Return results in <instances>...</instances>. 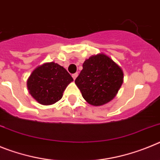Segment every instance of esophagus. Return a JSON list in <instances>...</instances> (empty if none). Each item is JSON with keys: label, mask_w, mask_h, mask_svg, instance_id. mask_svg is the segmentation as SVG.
Segmentation results:
<instances>
[{"label": "esophagus", "mask_w": 160, "mask_h": 160, "mask_svg": "<svg viewBox=\"0 0 160 160\" xmlns=\"http://www.w3.org/2000/svg\"><path fill=\"white\" fill-rule=\"evenodd\" d=\"M72 77H73V80H75L76 78L78 77V73H73V74H72Z\"/></svg>", "instance_id": "obj_1"}]
</instances>
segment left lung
I'll return each instance as SVG.
<instances>
[{
    "label": "left lung",
    "instance_id": "8db88e82",
    "mask_svg": "<svg viewBox=\"0 0 160 160\" xmlns=\"http://www.w3.org/2000/svg\"><path fill=\"white\" fill-rule=\"evenodd\" d=\"M123 82L119 66L104 53L93 55L85 61L75 84L89 104L104 105L115 97Z\"/></svg>",
    "mask_w": 160,
    "mask_h": 160
}]
</instances>
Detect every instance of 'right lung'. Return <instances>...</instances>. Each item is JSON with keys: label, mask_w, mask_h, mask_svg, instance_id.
<instances>
[{"label": "right lung", "mask_w": 160, "mask_h": 160, "mask_svg": "<svg viewBox=\"0 0 160 160\" xmlns=\"http://www.w3.org/2000/svg\"><path fill=\"white\" fill-rule=\"evenodd\" d=\"M73 78L58 63L47 62L35 69L27 80L29 94L42 105H51L62 98Z\"/></svg>", "instance_id": "right-lung-1"}]
</instances>
